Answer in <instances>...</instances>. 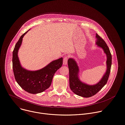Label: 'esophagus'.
<instances>
[{
    "mask_svg": "<svg viewBox=\"0 0 125 125\" xmlns=\"http://www.w3.org/2000/svg\"><path fill=\"white\" fill-rule=\"evenodd\" d=\"M63 64L64 65H66L67 64V57H64L63 58Z\"/></svg>",
    "mask_w": 125,
    "mask_h": 125,
    "instance_id": "34e87169",
    "label": "esophagus"
}]
</instances>
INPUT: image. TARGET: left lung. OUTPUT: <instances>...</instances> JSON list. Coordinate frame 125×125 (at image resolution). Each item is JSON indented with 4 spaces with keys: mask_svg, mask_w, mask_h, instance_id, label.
Masks as SVG:
<instances>
[{
    "mask_svg": "<svg viewBox=\"0 0 125 125\" xmlns=\"http://www.w3.org/2000/svg\"><path fill=\"white\" fill-rule=\"evenodd\" d=\"M96 44L103 50L107 57V70L101 80L96 84L88 85L82 82L79 78V67L74 59L70 58L67 61L70 74V86L72 91L75 94L88 98L96 94L107 83L112 65V55L105 42L97 34L96 35Z\"/></svg>",
    "mask_w": 125,
    "mask_h": 125,
    "instance_id": "8db88e82",
    "label": "left lung"
}]
</instances>
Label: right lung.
<instances>
[{
    "instance_id": "obj_1",
    "label": "right lung",
    "mask_w": 125,
    "mask_h": 125,
    "mask_svg": "<svg viewBox=\"0 0 125 125\" xmlns=\"http://www.w3.org/2000/svg\"><path fill=\"white\" fill-rule=\"evenodd\" d=\"M29 30L20 37L14 49L13 70L16 81L23 89L31 94H37L44 91L51 86L55 73L62 64V58L52 61L44 68L38 71H31L23 68L21 65L18 52L24 36Z\"/></svg>"
}]
</instances>
